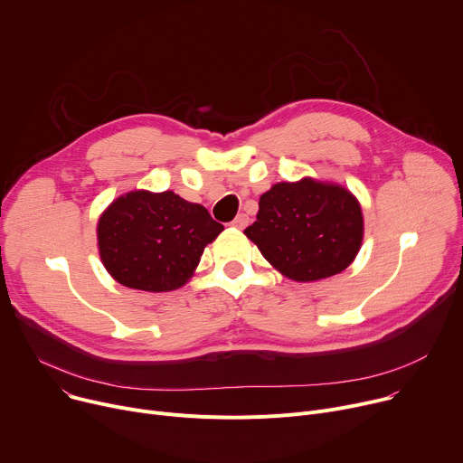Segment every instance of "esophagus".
<instances>
[{
  "instance_id": "obj_1",
  "label": "esophagus",
  "mask_w": 463,
  "mask_h": 463,
  "mask_svg": "<svg viewBox=\"0 0 463 463\" xmlns=\"http://www.w3.org/2000/svg\"><path fill=\"white\" fill-rule=\"evenodd\" d=\"M248 223H250V218H248V213H238L236 215V218L232 220V227L234 229H245V227H248Z\"/></svg>"
}]
</instances>
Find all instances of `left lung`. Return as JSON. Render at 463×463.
Segmentation results:
<instances>
[{"label":"left lung","instance_id":"8db88e82","mask_svg":"<svg viewBox=\"0 0 463 463\" xmlns=\"http://www.w3.org/2000/svg\"><path fill=\"white\" fill-rule=\"evenodd\" d=\"M287 279L320 281L357 257L364 220L357 197L341 184L303 176L260 195L257 222L243 231Z\"/></svg>","mask_w":463,"mask_h":463}]
</instances>
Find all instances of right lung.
Listing matches in <instances>:
<instances>
[{
    "mask_svg": "<svg viewBox=\"0 0 463 463\" xmlns=\"http://www.w3.org/2000/svg\"><path fill=\"white\" fill-rule=\"evenodd\" d=\"M223 231L203 204L175 192L134 190L117 197L99 218L104 268L120 285L171 292L186 285L208 243Z\"/></svg>",
    "mask_w": 463,
    "mask_h": 463,
    "instance_id": "add662e5",
    "label": "right lung"
}]
</instances>
